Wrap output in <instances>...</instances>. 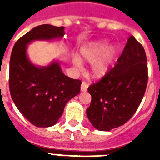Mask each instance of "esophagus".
I'll use <instances>...</instances> for the list:
<instances>
[{
  "mask_svg": "<svg viewBox=\"0 0 160 160\" xmlns=\"http://www.w3.org/2000/svg\"><path fill=\"white\" fill-rule=\"evenodd\" d=\"M88 87H89V85H88L87 83L82 82V84H81V86H80V90H81L82 92H85V91H86V90H87Z\"/></svg>",
  "mask_w": 160,
  "mask_h": 160,
  "instance_id": "esophagus-1",
  "label": "esophagus"
}]
</instances>
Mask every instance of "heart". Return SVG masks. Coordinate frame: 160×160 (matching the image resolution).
<instances>
[{
  "label": "heart",
  "mask_w": 160,
  "mask_h": 160,
  "mask_svg": "<svg viewBox=\"0 0 160 160\" xmlns=\"http://www.w3.org/2000/svg\"><path fill=\"white\" fill-rule=\"evenodd\" d=\"M108 44L107 41H95L88 44L80 50L81 60L86 62H93L90 69L93 77L100 78L104 76L113 62L116 49L113 46L107 48ZM73 61L78 67L82 66L80 58H74Z\"/></svg>",
  "instance_id": "1"
}]
</instances>
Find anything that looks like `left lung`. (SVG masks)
I'll use <instances>...</instances> for the list:
<instances>
[{
	"instance_id": "obj_1",
	"label": "left lung",
	"mask_w": 160,
	"mask_h": 160,
	"mask_svg": "<svg viewBox=\"0 0 160 160\" xmlns=\"http://www.w3.org/2000/svg\"><path fill=\"white\" fill-rule=\"evenodd\" d=\"M147 83L146 54L130 36L115 65L88 88L92 99L86 114L93 126L109 131L125 124L139 108Z\"/></svg>"
}]
</instances>
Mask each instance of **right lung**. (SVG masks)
Wrapping results in <instances>:
<instances>
[{"label":"right lung","instance_id":"obj_1","mask_svg":"<svg viewBox=\"0 0 160 160\" xmlns=\"http://www.w3.org/2000/svg\"><path fill=\"white\" fill-rule=\"evenodd\" d=\"M65 27L51 25L36 26L15 44L9 72V87L17 109L35 126L50 127L62 115L66 103L80 91L81 81L68 77L59 62L36 66L26 55L27 45L33 41L61 38Z\"/></svg>","mask_w":160,"mask_h":160}]
</instances>
